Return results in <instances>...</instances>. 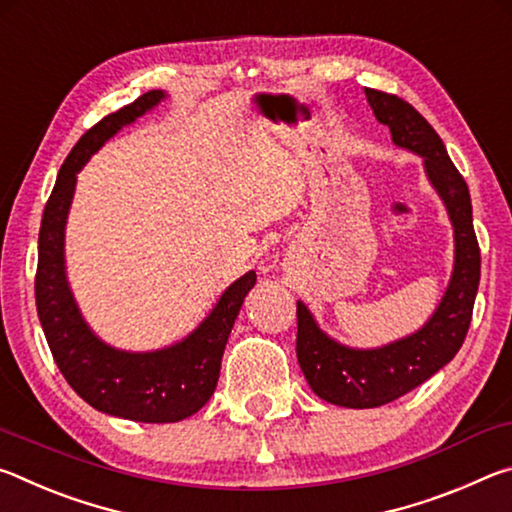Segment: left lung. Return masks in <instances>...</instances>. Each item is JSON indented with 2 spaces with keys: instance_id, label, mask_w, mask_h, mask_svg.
Segmentation results:
<instances>
[{
  "instance_id": "1",
  "label": "left lung",
  "mask_w": 512,
  "mask_h": 512,
  "mask_svg": "<svg viewBox=\"0 0 512 512\" xmlns=\"http://www.w3.org/2000/svg\"><path fill=\"white\" fill-rule=\"evenodd\" d=\"M366 99L379 124L391 128L393 142L418 153L424 171L454 228V271L438 309L418 332L372 350L336 343L298 302L296 354L307 384L320 400L348 409H375L413 391L456 357L470 329L481 277L479 241L472 225L470 189L449 160L438 133L411 103L366 88Z\"/></svg>"
}]
</instances>
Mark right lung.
Returning <instances> with one entry per match:
<instances>
[{"label":"right lung","instance_id":"add662e5","mask_svg":"<svg viewBox=\"0 0 512 512\" xmlns=\"http://www.w3.org/2000/svg\"><path fill=\"white\" fill-rule=\"evenodd\" d=\"M167 97L151 90L85 133L58 171L38 237L36 307L49 350L67 384L101 413L135 422H178L201 411L219 381L228 336L257 275L232 282L207 318L183 341L153 352L110 348L81 316L65 275V223L76 173L112 135Z\"/></svg>","mask_w":512,"mask_h":512}]
</instances>
